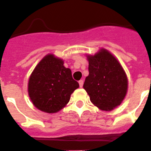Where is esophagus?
<instances>
[{"label": "esophagus", "mask_w": 151, "mask_h": 151, "mask_svg": "<svg viewBox=\"0 0 151 151\" xmlns=\"http://www.w3.org/2000/svg\"><path fill=\"white\" fill-rule=\"evenodd\" d=\"M78 83H79L80 87H81V88H82V87H83V84H84V81H83V80H81V81H79V82H78Z\"/></svg>", "instance_id": "34e87169"}]
</instances>
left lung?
I'll return each mask as SVG.
<instances>
[{"instance_id": "obj_1", "label": "left lung", "mask_w": 151, "mask_h": 151, "mask_svg": "<svg viewBox=\"0 0 151 151\" xmlns=\"http://www.w3.org/2000/svg\"><path fill=\"white\" fill-rule=\"evenodd\" d=\"M87 57L89 74L83 88L95 106L111 111L122 103L127 95V74L116 57L105 49Z\"/></svg>"}]
</instances>
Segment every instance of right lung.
Instances as JSON below:
<instances>
[{
	"instance_id": "obj_1",
	"label": "right lung",
	"mask_w": 151,
	"mask_h": 151,
	"mask_svg": "<svg viewBox=\"0 0 151 151\" xmlns=\"http://www.w3.org/2000/svg\"><path fill=\"white\" fill-rule=\"evenodd\" d=\"M79 84L72 78L71 70L63 66V61L48 54L32 73L28 91L32 102L38 109L47 113L61 110L70 101Z\"/></svg>"
}]
</instances>
